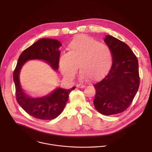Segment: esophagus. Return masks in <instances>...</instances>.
I'll use <instances>...</instances> for the list:
<instances>
[{"label": "esophagus", "instance_id": "1", "mask_svg": "<svg viewBox=\"0 0 152 152\" xmlns=\"http://www.w3.org/2000/svg\"><path fill=\"white\" fill-rule=\"evenodd\" d=\"M76 87L78 88H83L85 87V85H82V84H77L76 85Z\"/></svg>", "mask_w": 152, "mask_h": 152}]
</instances>
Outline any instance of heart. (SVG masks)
Here are the masks:
<instances>
[{
    "mask_svg": "<svg viewBox=\"0 0 152 152\" xmlns=\"http://www.w3.org/2000/svg\"><path fill=\"white\" fill-rule=\"evenodd\" d=\"M67 54L59 59V67L67 77H73L79 68L82 80L96 81L109 72L113 60V52L107 46L84 35L75 37L68 45Z\"/></svg>",
    "mask_w": 152,
    "mask_h": 152,
    "instance_id": "obj_1",
    "label": "heart"
}]
</instances>
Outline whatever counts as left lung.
<instances>
[{
  "label": "left lung",
  "mask_w": 152,
  "mask_h": 152,
  "mask_svg": "<svg viewBox=\"0 0 152 152\" xmlns=\"http://www.w3.org/2000/svg\"><path fill=\"white\" fill-rule=\"evenodd\" d=\"M113 56L111 68L100 82L94 85L96 110L105 115L124 111L132 103L140 86L138 61L129 46L111 35L104 39Z\"/></svg>",
  "instance_id": "1"
}]
</instances>
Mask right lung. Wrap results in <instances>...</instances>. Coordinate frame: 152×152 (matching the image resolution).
Segmentation results:
<instances>
[{
    "instance_id": "obj_1",
    "label": "right lung",
    "mask_w": 152,
    "mask_h": 152,
    "mask_svg": "<svg viewBox=\"0 0 152 152\" xmlns=\"http://www.w3.org/2000/svg\"><path fill=\"white\" fill-rule=\"evenodd\" d=\"M61 43L54 39L42 38L25 49L20 55L14 71L13 79L15 86V96L18 103L30 115L40 120H52L62 112L68 100L70 93L75 86L68 90L55 89L50 94L34 98L21 89L19 75L24 64L28 60L41 59L45 61L55 70L59 68Z\"/></svg>"
}]
</instances>
